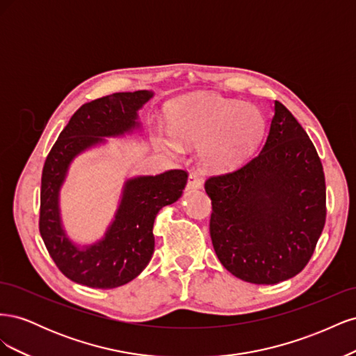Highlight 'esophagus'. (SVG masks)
I'll use <instances>...</instances> for the list:
<instances>
[{
    "label": "esophagus",
    "mask_w": 356,
    "mask_h": 356,
    "mask_svg": "<svg viewBox=\"0 0 356 356\" xmlns=\"http://www.w3.org/2000/svg\"><path fill=\"white\" fill-rule=\"evenodd\" d=\"M202 187V179L197 174H190L187 181V188L188 190H197Z\"/></svg>",
    "instance_id": "1"
}]
</instances>
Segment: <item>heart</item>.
Wrapping results in <instances>:
<instances>
[{
    "label": "heart",
    "mask_w": 356,
    "mask_h": 356,
    "mask_svg": "<svg viewBox=\"0 0 356 356\" xmlns=\"http://www.w3.org/2000/svg\"><path fill=\"white\" fill-rule=\"evenodd\" d=\"M264 129V115L255 106L199 95L177 105L170 129L160 141L174 153H182L181 140L200 144L199 154L204 165L213 170H230L254 152Z\"/></svg>",
    "instance_id": "heart-1"
}]
</instances>
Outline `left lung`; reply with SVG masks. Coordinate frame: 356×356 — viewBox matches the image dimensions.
<instances>
[{
  "label": "left lung",
  "mask_w": 356,
  "mask_h": 356,
  "mask_svg": "<svg viewBox=\"0 0 356 356\" xmlns=\"http://www.w3.org/2000/svg\"><path fill=\"white\" fill-rule=\"evenodd\" d=\"M266 141L251 160L204 182L215 254L236 277L273 285L300 273L325 224V177L315 145L275 101Z\"/></svg>",
  "instance_id": "8db88e82"
}]
</instances>
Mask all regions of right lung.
Masks as SVG:
<instances>
[{
	"label": "right lung",
	"instance_id": "add662e5",
	"mask_svg": "<svg viewBox=\"0 0 356 356\" xmlns=\"http://www.w3.org/2000/svg\"><path fill=\"white\" fill-rule=\"evenodd\" d=\"M152 98L149 90L120 92L81 105L46 159L41 175L40 234L59 270L74 282L108 289L135 279L153 257L157 212L177 202L187 184L188 175L182 169L127 179L113 222L93 245H75L63 229L59 191L72 160L104 144V138L123 136L141 127L138 110Z\"/></svg>",
	"mask_w": 356,
	"mask_h": 356
}]
</instances>
